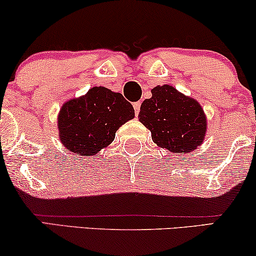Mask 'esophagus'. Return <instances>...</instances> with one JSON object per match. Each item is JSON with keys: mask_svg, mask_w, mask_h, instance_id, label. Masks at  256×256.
Wrapping results in <instances>:
<instances>
[{"mask_svg": "<svg viewBox=\"0 0 256 256\" xmlns=\"http://www.w3.org/2000/svg\"><path fill=\"white\" fill-rule=\"evenodd\" d=\"M140 108H141V102H135L134 109H135V115L136 116H138V112H140Z\"/></svg>", "mask_w": 256, "mask_h": 256, "instance_id": "1", "label": "esophagus"}]
</instances>
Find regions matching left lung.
<instances>
[{"instance_id":"8db88e82","label":"left lung","mask_w":256,"mask_h":256,"mask_svg":"<svg viewBox=\"0 0 256 256\" xmlns=\"http://www.w3.org/2000/svg\"><path fill=\"white\" fill-rule=\"evenodd\" d=\"M138 121L150 130L158 147L181 154L201 146L207 132L201 104L169 84L152 89V98L142 102Z\"/></svg>"}]
</instances>
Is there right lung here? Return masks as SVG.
<instances>
[{"label": "right lung", "instance_id": "1", "mask_svg": "<svg viewBox=\"0 0 256 256\" xmlns=\"http://www.w3.org/2000/svg\"><path fill=\"white\" fill-rule=\"evenodd\" d=\"M134 116V108L120 92L92 87L63 104L58 116V138L75 154L92 156L108 147L116 130Z\"/></svg>", "mask_w": 256, "mask_h": 256}]
</instances>
